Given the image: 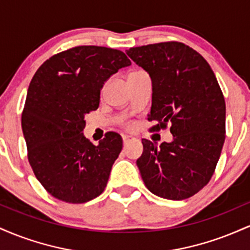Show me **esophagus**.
Returning <instances> with one entry per match:
<instances>
[{"instance_id": "34e87169", "label": "esophagus", "mask_w": 250, "mask_h": 250, "mask_svg": "<svg viewBox=\"0 0 250 250\" xmlns=\"http://www.w3.org/2000/svg\"><path fill=\"white\" fill-rule=\"evenodd\" d=\"M122 140H123V145L125 146V145H128L129 142L135 141V137L134 136H130V135H123Z\"/></svg>"}]
</instances>
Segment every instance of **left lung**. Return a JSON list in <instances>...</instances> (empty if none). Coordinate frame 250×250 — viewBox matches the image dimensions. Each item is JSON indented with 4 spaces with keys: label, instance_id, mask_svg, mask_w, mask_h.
<instances>
[{
    "label": "left lung",
    "instance_id": "left-lung-1",
    "mask_svg": "<svg viewBox=\"0 0 250 250\" xmlns=\"http://www.w3.org/2000/svg\"><path fill=\"white\" fill-rule=\"evenodd\" d=\"M128 56L153 82L150 131L170 127L174 139L157 147L142 140L136 161L149 191L168 200L193 196L210 181L226 137V102L210 65L185 43L130 48Z\"/></svg>",
    "mask_w": 250,
    "mask_h": 250
}]
</instances>
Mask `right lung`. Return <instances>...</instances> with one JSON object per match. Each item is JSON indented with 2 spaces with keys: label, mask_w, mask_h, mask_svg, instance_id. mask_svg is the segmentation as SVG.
<instances>
[{
  "label": "right lung",
  "mask_w": 250,
  "mask_h": 250,
  "mask_svg": "<svg viewBox=\"0 0 250 250\" xmlns=\"http://www.w3.org/2000/svg\"><path fill=\"white\" fill-rule=\"evenodd\" d=\"M130 64L121 50L77 45L49 57L34 75L22 130L31 169L55 199L84 203L104 190L122 137L109 131L94 146L82 134L84 116L99 108L104 82Z\"/></svg>",
  "instance_id": "right-lung-1"
}]
</instances>
